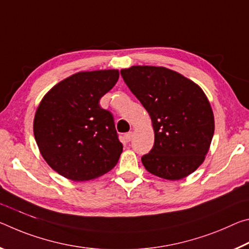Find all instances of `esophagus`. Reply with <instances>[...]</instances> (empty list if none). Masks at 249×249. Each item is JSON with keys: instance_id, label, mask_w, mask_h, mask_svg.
Listing matches in <instances>:
<instances>
[{"instance_id": "obj_1", "label": "esophagus", "mask_w": 249, "mask_h": 249, "mask_svg": "<svg viewBox=\"0 0 249 249\" xmlns=\"http://www.w3.org/2000/svg\"><path fill=\"white\" fill-rule=\"evenodd\" d=\"M132 137H133V133L132 132H128L124 134V140L127 142H130L132 140Z\"/></svg>"}]
</instances>
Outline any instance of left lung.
Wrapping results in <instances>:
<instances>
[{"label": "left lung", "mask_w": 249, "mask_h": 249, "mask_svg": "<svg viewBox=\"0 0 249 249\" xmlns=\"http://www.w3.org/2000/svg\"><path fill=\"white\" fill-rule=\"evenodd\" d=\"M149 112L154 144L141 158L146 171L177 181L204 161L214 134V115L202 88L165 67L132 66L120 71Z\"/></svg>", "instance_id": "left-lung-1"}]
</instances>
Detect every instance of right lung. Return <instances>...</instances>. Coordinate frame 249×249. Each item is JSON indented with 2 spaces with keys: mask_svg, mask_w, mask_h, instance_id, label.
Masks as SVG:
<instances>
[{
  "mask_svg": "<svg viewBox=\"0 0 249 249\" xmlns=\"http://www.w3.org/2000/svg\"><path fill=\"white\" fill-rule=\"evenodd\" d=\"M117 69L80 71L55 85L40 101L34 137L47 164L68 180L99 178L122 152L111 112L99 100L115 86Z\"/></svg>",
  "mask_w": 249,
  "mask_h": 249,
  "instance_id": "right-lung-1",
  "label": "right lung"
}]
</instances>
